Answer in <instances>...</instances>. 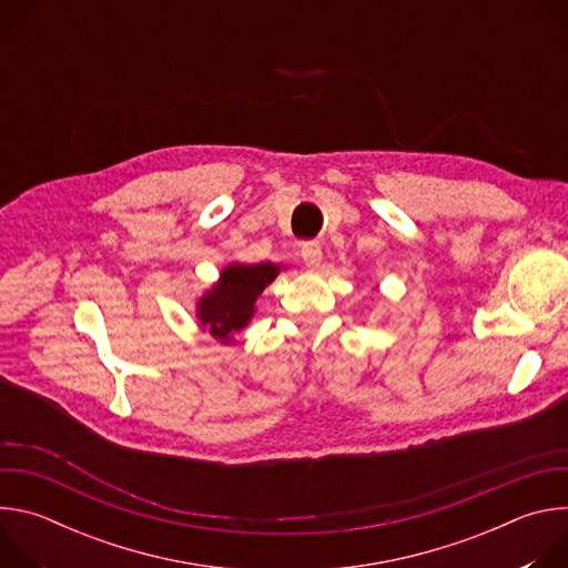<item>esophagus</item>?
<instances>
[{
  "label": "esophagus",
  "mask_w": 568,
  "mask_h": 568,
  "mask_svg": "<svg viewBox=\"0 0 568 568\" xmlns=\"http://www.w3.org/2000/svg\"><path fill=\"white\" fill-rule=\"evenodd\" d=\"M321 256H323V252H321V245H318L316 240L303 242V245H301V258H303V263H305L307 267H318Z\"/></svg>",
  "instance_id": "esophagus-1"
}]
</instances>
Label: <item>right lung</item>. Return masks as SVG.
Masks as SVG:
<instances>
[{
	"mask_svg": "<svg viewBox=\"0 0 568 568\" xmlns=\"http://www.w3.org/2000/svg\"><path fill=\"white\" fill-rule=\"evenodd\" d=\"M278 265H229L217 285L206 292L197 303V316L202 326L224 344L231 342V333L242 331L254 316L256 298L276 278Z\"/></svg>",
	"mask_w": 568,
	"mask_h": 568,
	"instance_id": "obj_1",
	"label": "right lung"
}]
</instances>
